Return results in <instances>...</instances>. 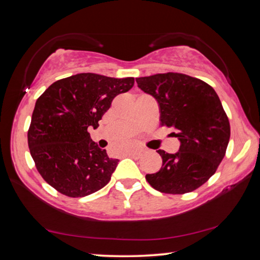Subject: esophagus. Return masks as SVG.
I'll return each instance as SVG.
<instances>
[{
	"label": "esophagus",
	"mask_w": 260,
	"mask_h": 260,
	"mask_svg": "<svg viewBox=\"0 0 260 260\" xmlns=\"http://www.w3.org/2000/svg\"><path fill=\"white\" fill-rule=\"evenodd\" d=\"M128 155H129V157L134 158V159H139V158L142 156V152H141L140 150H132L128 152Z\"/></svg>",
	"instance_id": "esophagus-1"
}]
</instances>
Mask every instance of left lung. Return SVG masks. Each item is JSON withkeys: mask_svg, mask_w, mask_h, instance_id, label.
I'll return each mask as SVG.
<instances>
[{"mask_svg": "<svg viewBox=\"0 0 260 260\" xmlns=\"http://www.w3.org/2000/svg\"><path fill=\"white\" fill-rule=\"evenodd\" d=\"M144 93L159 105L160 126L180 140L177 153L158 150L162 164L147 174L149 184L164 193L190 192L215 173L230 142V120L217 93L201 79L167 72L136 78Z\"/></svg>", "mask_w": 260, "mask_h": 260, "instance_id": "1", "label": "left lung"}]
</instances>
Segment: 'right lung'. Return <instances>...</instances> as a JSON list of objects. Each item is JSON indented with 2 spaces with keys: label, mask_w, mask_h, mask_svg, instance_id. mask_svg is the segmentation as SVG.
Returning a JSON list of instances; mask_svg holds the SVG:
<instances>
[{
  "label": "right lung",
  "mask_w": 260,
  "mask_h": 260,
  "mask_svg": "<svg viewBox=\"0 0 260 260\" xmlns=\"http://www.w3.org/2000/svg\"><path fill=\"white\" fill-rule=\"evenodd\" d=\"M134 78L79 73L57 80L37 100L27 132L30 156L47 183L69 197H83L107 184L119 159L110 158L88 132Z\"/></svg>",
  "instance_id": "right-lung-1"
}]
</instances>
